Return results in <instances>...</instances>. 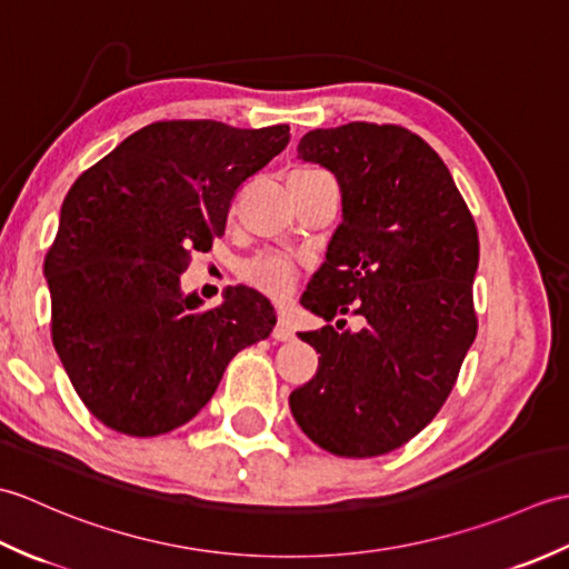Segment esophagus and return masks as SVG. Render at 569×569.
Wrapping results in <instances>:
<instances>
[{
	"label": "esophagus",
	"instance_id": "esophagus-1",
	"mask_svg": "<svg viewBox=\"0 0 569 569\" xmlns=\"http://www.w3.org/2000/svg\"><path fill=\"white\" fill-rule=\"evenodd\" d=\"M271 337L276 342H288V340H293V325L288 322V318L283 316H278V320H276V328H273V332H271Z\"/></svg>",
	"mask_w": 569,
	"mask_h": 569
}]
</instances>
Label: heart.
Returning <instances> with one entry per match:
<instances>
[{
    "label": "heart",
    "mask_w": 569,
    "mask_h": 569,
    "mask_svg": "<svg viewBox=\"0 0 569 569\" xmlns=\"http://www.w3.org/2000/svg\"><path fill=\"white\" fill-rule=\"evenodd\" d=\"M318 173H322L318 168H300V171H296L291 178H306V176H318ZM241 276L266 293L283 296L288 288L293 286L296 269L291 259L281 257V253H259V257L241 263Z\"/></svg>",
    "instance_id": "1"
}]
</instances>
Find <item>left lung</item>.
Wrapping results in <instances>:
<instances>
[{"mask_svg": "<svg viewBox=\"0 0 569 569\" xmlns=\"http://www.w3.org/2000/svg\"><path fill=\"white\" fill-rule=\"evenodd\" d=\"M298 159L335 173L342 224L300 298L359 332H300L318 371L288 398L308 438L340 457H379L438 416L477 337L479 234L442 159L413 131L349 122L316 129Z\"/></svg>", "mask_w": 569, "mask_h": 569, "instance_id": "8db88e82", "label": "left lung"}]
</instances>
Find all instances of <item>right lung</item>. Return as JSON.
Wrapping results in <instances>:
<instances>
[{
  "mask_svg": "<svg viewBox=\"0 0 569 569\" xmlns=\"http://www.w3.org/2000/svg\"><path fill=\"white\" fill-rule=\"evenodd\" d=\"M288 141V124L156 122L68 190L43 266L51 337L72 389L107 428L153 438L186 426L232 357L271 335L276 312L259 291L229 288L202 308L180 291V273L224 234L239 186Z\"/></svg>",
  "mask_w": 569,
  "mask_h": 569,
  "instance_id": "obj_1",
  "label": "right lung"
}]
</instances>
